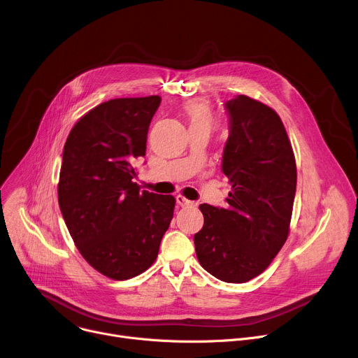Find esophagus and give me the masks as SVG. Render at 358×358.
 <instances>
[{
	"label": "esophagus",
	"instance_id": "obj_1",
	"mask_svg": "<svg viewBox=\"0 0 358 358\" xmlns=\"http://www.w3.org/2000/svg\"><path fill=\"white\" fill-rule=\"evenodd\" d=\"M176 201H177V203H178L180 207H194V206H195L194 201L187 199V198L182 196V195H177V196H176Z\"/></svg>",
	"mask_w": 358,
	"mask_h": 358
}]
</instances>
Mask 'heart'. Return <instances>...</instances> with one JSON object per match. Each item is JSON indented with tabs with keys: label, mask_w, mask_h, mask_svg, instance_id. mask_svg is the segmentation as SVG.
<instances>
[{
	"label": "heart",
	"mask_w": 358,
	"mask_h": 358,
	"mask_svg": "<svg viewBox=\"0 0 358 358\" xmlns=\"http://www.w3.org/2000/svg\"><path fill=\"white\" fill-rule=\"evenodd\" d=\"M184 113L188 119L189 129H207L211 130L214 126V113L207 100L192 99L184 105Z\"/></svg>",
	"instance_id": "heart-1"
}]
</instances>
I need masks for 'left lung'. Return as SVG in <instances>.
Returning a JSON list of instances; mask_svg holds the SVG:
<instances>
[{
    "label": "left lung",
    "instance_id": "1",
    "mask_svg": "<svg viewBox=\"0 0 358 358\" xmlns=\"http://www.w3.org/2000/svg\"><path fill=\"white\" fill-rule=\"evenodd\" d=\"M229 136L222 173L232 191L227 207L201 203L196 258L213 276L243 283L262 273L283 246L296 194V163L275 110L245 94L225 101Z\"/></svg>",
    "mask_w": 358,
    "mask_h": 358
}]
</instances>
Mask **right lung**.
Returning a JSON list of instances; mask_svg holds the SVG:
<instances>
[{
  "label": "right lung",
  "instance_id": "obj_1",
  "mask_svg": "<svg viewBox=\"0 0 358 358\" xmlns=\"http://www.w3.org/2000/svg\"><path fill=\"white\" fill-rule=\"evenodd\" d=\"M160 103V96L105 101L73 126L64 147L62 217L82 257L110 279L148 269L173 220L174 196L140 191L133 181Z\"/></svg>",
  "mask_w": 358,
  "mask_h": 358
}]
</instances>
